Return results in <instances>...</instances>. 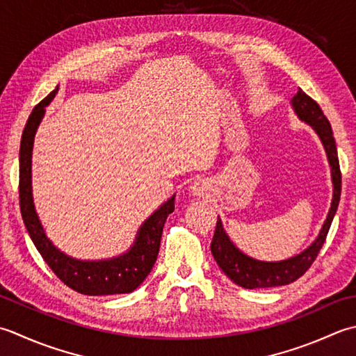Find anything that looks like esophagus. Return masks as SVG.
I'll return each mask as SVG.
<instances>
[{"mask_svg":"<svg viewBox=\"0 0 356 356\" xmlns=\"http://www.w3.org/2000/svg\"><path fill=\"white\" fill-rule=\"evenodd\" d=\"M204 191H206V186L202 184V183H193V186H192V192L195 193V195H202L204 193Z\"/></svg>","mask_w":356,"mask_h":356,"instance_id":"1","label":"esophagus"}]
</instances>
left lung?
<instances>
[{"instance_id":"left-lung-1","label":"left lung","mask_w":356,"mask_h":356,"mask_svg":"<svg viewBox=\"0 0 356 356\" xmlns=\"http://www.w3.org/2000/svg\"><path fill=\"white\" fill-rule=\"evenodd\" d=\"M290 103H292L293 111L298 115V118L304 122H307L309 126H312L316 135L320 136V140L325 149V154H327L333 183L332 204L329 209L327 218H325L320 230V235L316 236L315 241L312 243L306 250L298 253V255L282 261H275V263H272V261H259L255 258H250L239 250L236 245L230 241L226 230L222 229V222L218 216L212 244H210V250H212V255L216 261V264L220 266V269L226 273L235 284L244 289H266L286 286L302 277L318 257V253H320L325 241V236L329 234L333 216H335L339 204L341 170L337 154V144L335 138H333L330 122L325 118V115L323 113L321 107L318 106L316 101L306 95L301 89L292 98Z\"/></svg>"}]
</instances>
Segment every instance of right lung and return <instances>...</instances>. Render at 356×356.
Segmentation results:
<instances>
[{
    "label": "right lung",
    "instance_id": "1",
    "mask_svg": "<svg viewBox=\"0 0 356 356\" xmlns=\"http://www.w3.org/2000/svg\"><path fill=\"white\" fill-rule=\"evenodd\" d=\"M58 87L36 104L29 117L19 146V209L26 229L31 235L35 248L41 253L42 259L54 270L64 284L76 290L78 293L101 296L130 293L146 280L154 267L164 222L169 213L175 210V195L155 210L143 222L135 238V243L126 253L111 259L84 261L72 258L47 238L41 221L36 215L32 197V149L33 138L40 122L44 117L46 107L56 95Z\"/></svg>",
    "mask_w": 356,
    "mask_h": 356
}]
</instances>
